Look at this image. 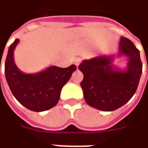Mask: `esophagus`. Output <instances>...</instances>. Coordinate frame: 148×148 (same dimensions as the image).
I'll return each instance as SVG.
<instances>
[{
    "label": "esophagus",
    "instance_id": "obj_1",
    "mask_svg": "<svg viewBox=\"0 0 148 148\" xmlns=\"http://www.w3.org/2000/svg\"><path fill=\"white\" fill-rule=\"evenodd\" d=\"M81 62H82V59L81 58H76L74 60V64L77 66H78V65L81 63Z\"/></svg>",
    "mask_w": 148,
    "mask_h": 148
}]
</instances>
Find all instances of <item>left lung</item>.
I'll use <instances>...</instances> for the list:
<instances>
[{
  "label": "left lung",
  "mask_w": 148,
  "mask_h": 148,
  "mask_svg": "<svg viewBox=\"0 0 148 148\" xmlns=\"http://www.w3.org/2000/svg\"><path fill=\"white\" fill-rule=\"evenodd\" d=\"M119 56H126V68L112 64L114 56H99L83 60L78 68L84 75L81 87L85 102L103 111H112L125 104L135 94L142 74L140 51L128 38L121 37Z\"/></svg>",
  "instance_id": "8db88e82"
}]
</instances>
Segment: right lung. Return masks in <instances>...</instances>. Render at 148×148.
I'll list each match as a JSON object with an SVG mask.
<instances>
[{
  "instance_id": "1",
  "label": "right lung",
  "mask_w": 148,
  "mask_h": 148,
  "mask_svg": "<svg viewBox=\"0 0 148 148\" xmlns=\"http://www.w3.org/2000/svg\"><path fill=\"white\" fill-rule=\"evenodd\" d=\"M19 40L16 39L10 45L5 60L8 85L15 98L27 109L36 112L49 110L57 104L61 89L77 66L73 64L61 68L51 66L39 73L25 74L14 61V50Z\"/></svg>"
}]
</instances>
